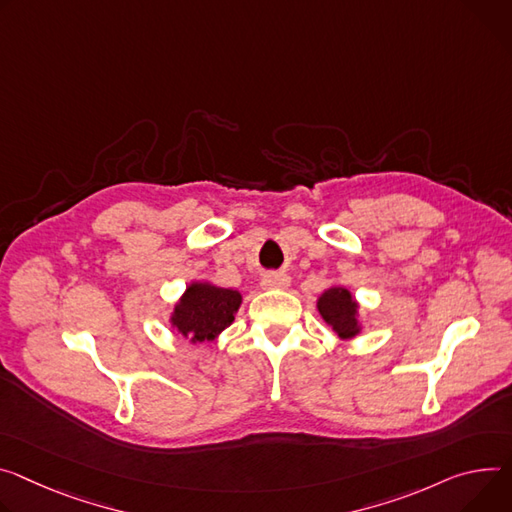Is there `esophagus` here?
Returning <instances> with one entry per match:
<instances>
[{"label": "esophagus", "instance_id": "obj_1", "mask_svg": "<svg viewBox=\"0 0 512 512\" xmlns=\"http://www.w3.org/2000/svg\"><path fill=\"white\" fill-rule=\"evenodd\" d=\"M290 282H292L290 275H286V273H267V275H263L261 286L269 288V290H284L290 286Z\"/></svg>", "mask_w": 512, "mask_h": 512}]
</instances>
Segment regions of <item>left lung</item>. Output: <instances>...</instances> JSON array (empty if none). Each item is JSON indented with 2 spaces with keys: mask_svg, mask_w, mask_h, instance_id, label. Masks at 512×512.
<instances>
[{
  "mask_svg": "<svg viewBox=\"0 0 512 512\" xmlns=\"http://www.w3.org/2000/svg\"><path fill=\"white\" fill-rule=\"evenodd\" d=\"M318 312L327 320L341 339L355 337L359 333L357 324V302L345 288H331L318 300Z\"/></svg>",
  "mask_w": 512,
  "mask_h": 512,
  "instance_id": "1",
  "label": "left lung"
}]
</instances>
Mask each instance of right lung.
<instances>
[{
    "mask_svg": "<svg viewBox=\"0 0 512 512\" xmlns=\"http://www.w3.org/2000/svg\"><path fill=\"white\" fill-rule=\"evenodd\" d=\"M241 306V294L235 290L216 288L210 284H192L175 306L173 327L192 343L214 341L235 320Z\"/></svg>",
    "mask_w": 512,
    "mask_h": 512,
    "instance_id": "right-lung-1",
    "label": "right lung"
}]
</instances>
